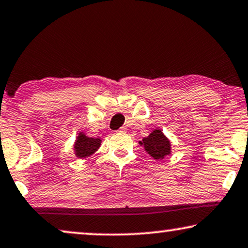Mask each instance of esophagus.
<instances>
[{
	"label": "esophagus",
	"mask_w": 248,
	"mask_h": 248,
	"mask_svg": "<svg viewBox=\"0 0 248 248\" xmlns=\"http://www.w3.org/2000/svg\"><path fill=\"white\" fill-rule=\"evenodd\" d=\"M118 131H119V133H126V131H127V128H126V127H121L120 129H119Z\"/></svg>",
	"instance_id": "1"
}]
</instances>
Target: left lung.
I'll list each match as a JSON object with an SVG mask.
<instances>
[{"instance_id":"obj_1","label":"left lung","mask_w":248,"mask_h":248,"mask_svg":"<svg viewBox=\"0 0 248 248\" xmlns=\"http://www.w3.org/2000/svg\"><path fill=\"white\" fill-rule=\"evenodd\" d=\"M140 144L144 145L147 153L156 160H161L166 155L170 154V141L161 130H154L150 136L144 138Z\"/></svg>"}]
</instances>
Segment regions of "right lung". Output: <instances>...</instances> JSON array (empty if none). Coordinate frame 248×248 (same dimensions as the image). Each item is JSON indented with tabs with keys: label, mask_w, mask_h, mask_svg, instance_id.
Wrapping results in <instances>:
<instances>
[{
	"label": "right lung",
	"mask_w": 248,
	"mask_h": 248,
	"mask_svg": "<svg viewBox=\"0 0 248 248\" xmlns=\"http://www.w3.org/2000/svg\"><path fill=\"white\" fill-rule=\"evenodd\" d=\"M101 145V140L100 138H91L86 137L85 135H80L77 138V141H76L75 150L76 154L78 155L79 157H87L90 156L91 154H93L95 151H97V148L100 147Z\"/></svg>",
	"instance_id": "right-lung-1"
}]
</instances>
